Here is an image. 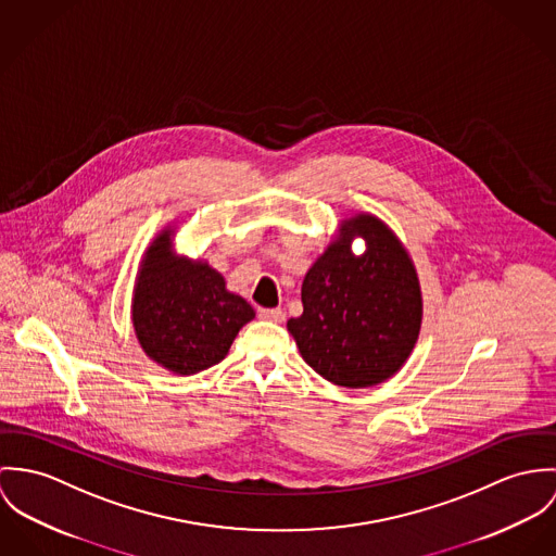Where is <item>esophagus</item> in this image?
Returning <instances> with one entry per match:
<instances>
[{"instance_id":"1","label":"esophagus","mask_w":556,"mask_h":556,"mask_svg":"<svg viewBox=\"0 0 556 556\" xmlns=\"http://www.w3.org/2000/svg\"><path fill=\"white\" fill-rule=\"evenodd\" d=\"M257 315L264 319H270V321H279V324L286 319V313L281 308H260Z\"/></svg>"}]
</instances>
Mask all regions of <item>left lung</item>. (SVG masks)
Instances as JSON below:
<instances>
[{
	"mask_svg": "<svg viewBox=\"0 0 556 556\" xmlns=\"http://www.w3.org/2000/svg\"><path fill=\"white\" fill-rule=\"evenodd\" d=\"M368 245L356 256L351 241ZM303 315L288 319L303 361L343 388L390 379L409 358L422 326L416 266L396 235L375 215L341 222L337 239L303 281Z\"/></svg>",
	"mask_w": 556,
	"mask_h": 556,
	"instance_id": "obj_1",
	"label": "left lung"
}]
</instances>
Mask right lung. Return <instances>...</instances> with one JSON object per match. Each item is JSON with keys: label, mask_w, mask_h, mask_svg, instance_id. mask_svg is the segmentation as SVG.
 <instances>
[{"label": "right lung", "mask_w": 556, "mask_h": 556, "mask_svg": "<svg viewBox=\"0 0 556 556\" xmlns=\"http://www.w3.org/2000/svg\"><path fill=\"white\" fill-rule=\"evenodd\" d=\"M255 317L226 290L206 262L177 255L173 228L162 230L140 262L131 321L142 352L164 369L193 375L222 363L239 330Z\"/></svg>", "instance_id": "obj_1"}]
</instances>
